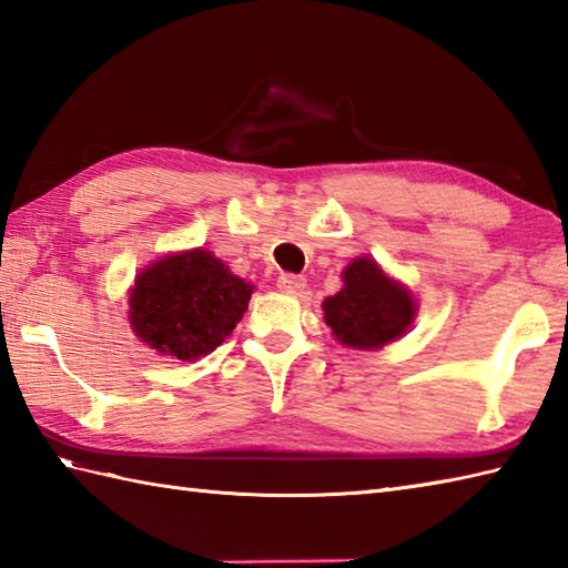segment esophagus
I'll use <instances>...</instances> for the list:
<instances>
[{
    "instance_id": "1",
    "label": "esophagus",
    "mask_w": 568,
    "mask_h": 568,
    "mask_svg": "<svg viewBox=\"0 0 568 568\" xmlns=\"http://www.w3.org/2000/svg\"><path fill=\"white\" fill-rule=\"evenodd\" d=\"M276 288H280V292H284V294L298 296L306 288V280H304V276H298V274H282L280 280H276Z\"/></svg>"
}]
</instances>
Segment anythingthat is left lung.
<instances>
[{
	"label": "left lung",
	"instance_id": "1",
	"mask_svg": "<svg viewBox=\"0 0 568 568\" xmlns=\"http://www.w3.org/2000/svg\"><path fill=\"white\" fill-rule=\"evenodd\" d=\"M345 286L323 301L325 323L339 343L357 349H379L408 331L415 298L369 257H357L343 272Z\"/></svg>",
	"mask_w": 568,
	"mask_h": 568
}]
</instances>
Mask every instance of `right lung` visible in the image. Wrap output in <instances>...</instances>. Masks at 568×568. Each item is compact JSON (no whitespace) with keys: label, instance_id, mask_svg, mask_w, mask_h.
I'll list each match as a JSON object with an SVG mask.
<instances>
[{"label":"right lung","instance_id":"1","mask_svg":"<svg viewBox=\"0 0 568 568\" xmlns=\"http://www.w3.org/2000/svg\"><path fill=\"white\" fill-rule=\"evenodd\" d=\"M252 284L235 276L209 250L165 255L135 276L129 321L145 345L192 362L216 349L241 323Z\"/></svg>","mask_w":568,"mask_h":568}]
</instances>
